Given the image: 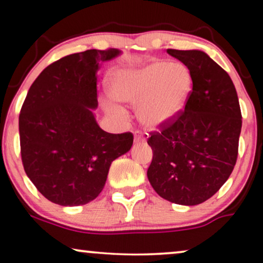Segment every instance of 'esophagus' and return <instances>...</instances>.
<instances>
[{
  "mask_svg": "<svg viewBox=\"0 0 263 263\" xmlns=\"http://www.w3.org/2000/svg\"><path fill=\"white\" fill-rule=\"evenodd\" d=\"M145 141H146L145 135H143L141 132L136 130V132L134 133V142H135V143H139V142H145Z\"/></svg>",
  "mask_w": 263,
  "mask_h": 263,
  "instance_id": "1",
  "label": "esophagus"
}]
</instances>
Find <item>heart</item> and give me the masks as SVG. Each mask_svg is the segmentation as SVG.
I'll return each instance as SVG.
<instances>
[{"label":"heart","mask_w":263,"mask_h":263,"mask_svg":"<svg viewBox=\"0 0 263 263\" xmlns=\"http://www.w3.org/2000/svg\"><path fill=\"white\" fill-rule=\"evenodd\" d=\"M192 86V74L184 64L154 61L140 69L115 73L110 81V96L118 102L138 104L140 122L157 128L178 116Z\"/></svg>","instance_id":"obj_1"}]
</instances>
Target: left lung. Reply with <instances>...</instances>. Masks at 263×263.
<instances>
[{
  "instance_id": "left-lung-1",
  "label": "left lung",
  "mask_w": 263,
  "mask_h": 263,
  "mask_svg": "<svg viewBox=\"0 0 263 263\" xmlns=\"http://www.w3.org/2000/svg\"><path fill=\"white\" fill-rule=\"evenodd\" d=\"M188 67L193 89L176 118L151 132L147 177L158 195L195 206L228 181L238 156L242 114L230 75L200 50L167 49Z\"/></svg>"
}]
</instances>
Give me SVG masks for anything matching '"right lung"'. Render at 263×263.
<instances>
[{
    "label": "right lung",
    "instance_id": "obj_1",
    "mask_svg": "<svg viewBox=\"0 0 263 263\" xmlns=\"http://www.w3.org/2000/svg\"><path fill=\"white\" fill-rule=\"evenodd\" d=\"M117 49L86 50L45 68L28 89L19 115L20 153L38 192L61 206L91 202L110 165L133 145L132 133L110 134L96 122L97 71Z\"/></svg>",
    "mask_w": 263,
    "mask_h": 263
}]
</instances>
